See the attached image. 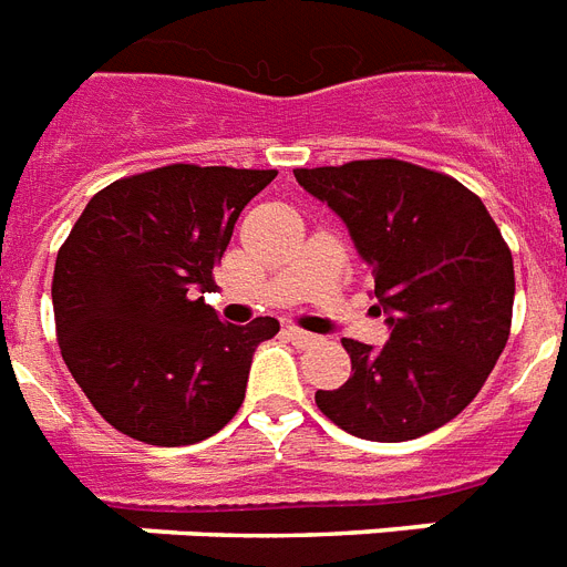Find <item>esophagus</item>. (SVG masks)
Masks as SVG:
<instances>
[{
  "mask_svg": "<svg viewBox=\"0 0 567 567\" xmlns=\"http://www.w3.org/2000/svg\"><path fill=\"white\" fill-rule=\"evenodd\" d=\"M287 337L292 339V342H296V346H316V342H319V337H312V333H307V330H301V328H296V324H292V328H287Z\"/></svg>",
  "mask_w": 567,
  "mask_h": 567,
  "instance_id": "esophagus-1",
  "label": "esophagus"
}]
</instances>
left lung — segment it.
<instances>
[{"label": "left lung", "instance_id": "obj_1", "mask_svg": "<svg viewBox=\"0 0 567 567\" xmlns=\"http://www.w3.org/2000/svg\"><path fill=\"white\" fill-rule=\"evenodd\" d=\"M296 181L342 216L392 324L380 351L342 339L351 378L319 389V410L371 442H406L456 419L513 328V251L486 205L445 172L398 157L296 169Z\"/></svg>", "mask_w": 567, "mask_h": 567}]
</instances>
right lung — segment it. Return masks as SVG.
<instances>
[{
	"instance_id": "1",
	"label": "right lung",
	"mask_w": 567,
	"mask_h": 567,
	"mask_svg": "<svg viewBox=\"0 0 567 567\" xmlns=\"http://www.w3.org/2000/svg\"><path fill=\"white\" fill-rule=\"evenodd\" d=\"M275 175L196 163L128 175L99 189L63 239L52 278L61 357L125 436L196 445L243 406L255 348L280 324H228L202 292L243 207Z\"/></svg>"
}]
</instances>
